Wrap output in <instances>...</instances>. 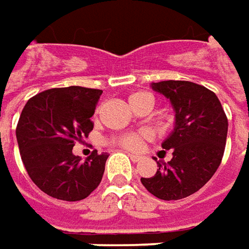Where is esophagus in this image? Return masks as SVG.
I'll use <instances>...</instances> for the list:
<instances>
[{
	"mask_svg": "<svg viewBox=\"0 0 249 249\" xmlns=\"http://www.w3.org/2000/svg\"><path fill=\"white\" fill-rule=\"evenodd\" d=\"M129 157L130 158H131V160H133V162H140V160H141V157H140V155H136V154H129Z\"/></svg>",
	"mask_w": 249,
	"mask_h": 249,
	"instance_id": "esophagus-1",
	"label": "esophagus"
}]
</instances>
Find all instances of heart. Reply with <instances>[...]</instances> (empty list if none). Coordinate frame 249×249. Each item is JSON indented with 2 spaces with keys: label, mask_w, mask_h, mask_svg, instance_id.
<instances>
[{
  "label": "heart",
  "mask_w": 249,
  "mask_h": 249,
  "mask_svg": "<svg viewBox=\"0 0 249 249\" xmlns=\"http://www.w3.org/2000/svg\"><path fill=\"white\" fill-rule=\"evenodd\" d=\"M129 102L131 105V108H136L140 104H149L152 107L154 104V97L148 94V92H133L129 97ZM149 134L145 133V131H139V133H129V134H123V136H119L116 139L112 140L113 144L116 145H120L123 148L130 149V151H139L142 147V142L144 140L148 139Z\"/></svg>",
  "instance_id": "1"
}]
</instances>
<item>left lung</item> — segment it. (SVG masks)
<instances>
[{
	"label": "left lung",
	"instance_id": "8db88e82",
	"mask_svg": "<svg viewBox=\"0 0 249 249\" xmlns=\"http://www.w3.org/2000/svg\"><path fill=\"white\" fill-rule=\"evenodd\" d=\"M175 112V127L162 142L172 149L169 162L158 160L152 177H141L152 196L176 201L196 193L215 175L222 162L227 137V118L215 92L193 82L152 83ZM163 151V152H165Z\"/></svg>",
	"mask_w": 249,
	"mask_h": 249
}]
</instances>
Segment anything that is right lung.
I'll use <instances>...</instances> for the list:
<instances>
[{
  "label": "right lung",
  "instance_id": "obj_1",
  "mask_svg": "<svg viewBox=\"0 0 249 249\" xmlns=\"http://www.w3.org/2000/svg\"><path fill=\"white\" fill-rule=\"evenodd\" d=\"M102 91L71 86L38 92L27 101L16 127L24 167L45 194L62 201H80L100 186L108 154L94 151L87 159L73 154L87 139Z\"/></svg>",
  "mask_w": 249,
  "mask_h": 249
}]
</instances>
